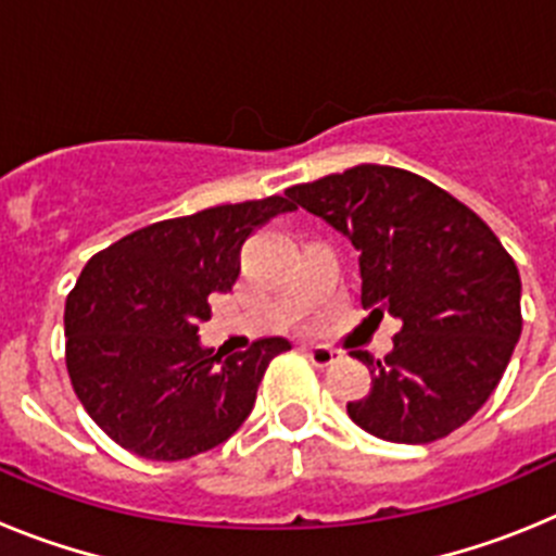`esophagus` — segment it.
I'll list each match as a JSON object with an SVG mask.
<instances>
[{
  "label": "esophagus",
  "mask_w": 556,
  "mask_h": 556,
  "mask_svg": "<svg viewBox=\"0 0 556 556\" xmlns=\"http://www.w3.org/2000/svg\"><path fill=\"white\" fill-rule=\"evenodd\" d=\"M306 356H308V362H312L314 367H328V365H333V362H337L339 353L333 351V348H326V345H308Z\"/></svg>",
  "instance_id": "1"
}]
</instances>
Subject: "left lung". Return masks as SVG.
<instances>
[{
  "label": "left lung",
  "mask_w": 556,
  "mask_h": 556,
  "mask_svg": "<svg viewBox=\"0 0 556 556\" xmlns=\"http://www.w3.org/2000/svg\"><path fill=\"white\" fill-rule=\"evenodd\" d=\"M358 250L362 306L401 320L384 362L353 351L372 387L348 404L358 429L434 443L484 406L520 339V275L498 236L431 180L362 164L287 189Z\"/></svg>",
  "instance_id": "left-lung-1"
}]
</instances>
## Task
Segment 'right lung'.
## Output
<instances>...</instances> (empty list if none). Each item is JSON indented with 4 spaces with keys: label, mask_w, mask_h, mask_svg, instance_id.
I'll return each instance as SVG.
<instances>
[{
    "label": "right lung",
    "mask_w": 556,
    "mask_h": 556,
    "mask_svg": "<svg viewBox=\"0 0 556 556\" xmlns=\"http://www.w3.org/2000/svg\"><path fill=\"white\" fill-rule=\"evenodd\" d=\"M294 205H217L132 230L97 253L66 298V367L80 404L113 443L178 462L225 443L253 412L264 370L289 339L223 358L198 326L239 275V250Z\"/></svg>",
    "instance_id": "obj_1"
}]
</instances>
